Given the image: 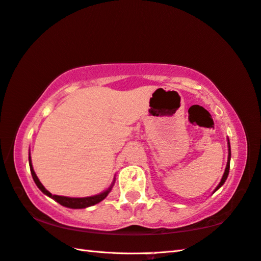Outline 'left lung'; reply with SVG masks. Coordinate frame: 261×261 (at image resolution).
I'll return each instance as SVG.
<instances>
[{"label":"left lung","instance_id":"1","mask_svg":"<svg viewBox=\"0 0 261 261\" xmlns=\"http://www.w3.org/2000/svg\"><path fill=\"white\" fill-rule=\"evenodd\" d=\"M227 141H228V160H227V164H226L225 172H224V174H222V178H221V180H220L219 185H218V186L216 187L215 192L218 191V189H219V188L222 186V185L225 184L226 179H227V177H228V173H229V164H230V144H229V139H228V138H227ZM215 192H213V193H215Z\"/></svg>","mask_w":261,"mask_h":261}]
</instances>
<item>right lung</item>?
I'll return each mask as SVG.
<instances>
[{"mask_svg": "<svg viewBox=\"0 0 261 261\" xmlns=\"http://www.w3.org/2000/svg\"><path fill=\"white\" fill-rule=\"evenodd\" d=\"M28 162H30V168H31L32 177H33V179H34L36 186L41 189V192L43 193V194H45V195H48L49 197H51L52 200H55L56 202H58L59 204H61L63 206H66V207H69V209H85V207L92 206L94 204H97V203L101 202L103 198H106V196L108 195V194H110V192L112 191V188H113V186H114V182H115V178H114L112 185L106 189V191H103L102 193L97 194V195H93V196H88V197H67V196L52 195V194L49 191H46L45 187L41 184L39 178H37L36 173L34 171V169H33V165H32L31 153L28 154Z\"/></svg>", "mask_w": 261, "mask_h": 261, "instance_id": "add662e5", "label": "right lung"}]
</instances>
